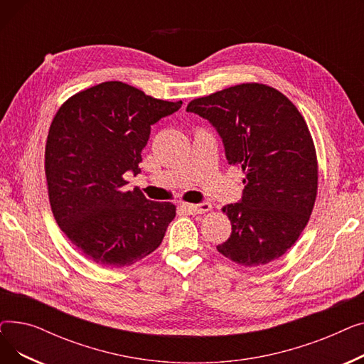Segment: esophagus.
I'll return each instance as SVG.
<instances>
[{
	"label": "esophagus",
	"instance_id": "1",
	"mask_svg": "<svg viewBox=\"0 0 364 364\" xmlns=\"http://www.w3.org/2000/svg\"><path fill=\"white\" fill-rule=\"evenodd\" d=\"M181 208H184L188 214L196 215V214H205V213H208V211H211L213 205L209 203V202H202V203H198V205L183 203V205H181Z\"/></svg>",
	"mask_w": 364,
	"mask_h": 364
}]
</instances>
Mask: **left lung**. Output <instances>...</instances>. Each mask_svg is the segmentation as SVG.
I'll return each instance as SVG.
<instances>
[{"label":"left lung","instance_id":"obj_1","mask_svg":"<svg viewBox=\"0 0 364 364\" xmlns=\"http://www.w3.org/2000/svg\"><path fill=\"white\" fill-rule=\"evenodd\" d=\"M245 172L242 199L223 208L232 235L217 250L245 267L269 264L298 240L317 196L316 149L302 114L280 91L240 84L187 105Z\"/></svg>","mask_w":364,"mask_h":364}]
</instances>
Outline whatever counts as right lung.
Wrapping results in <instances>:
<instances>
[{
	"label": "right lung",
	"mask_w": 364,
	"mask_h": 364,
	"mask_svg": "<svg viewBox=\"0 0 364 364\" xmlns=\"http://www.w3.org/2000/svg\"><path fill=\"white\" fill-rule=\"evenodd\" d=\"M181 105L109 81L72 95L57 110L46 146L51 211L92 262L128 267L162 243L176 206L151 202L137 188L124 192V174H140L151 125Z\"/></svg>",
	"instance_id": "1"
}]
</instances>
